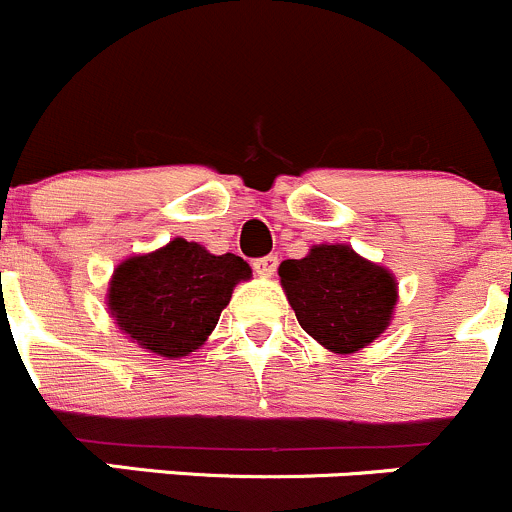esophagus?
Masks as SVG:
<instances>
[{
  "mask_svg": "<svg viewBox=\"0 0 512 512\" xmlns=\"http://www.w3.org/2000/svg\"><path fill=\"white\" fill-rule=\"evenodd\" d=\"M276 266H279V259H276L274 253H269V256H264V259L253 261V271H256L259 276H266V279H269V276H274Z\"/></svg>",
  "mask_w": 512,
  "mask_h": 512,
  "instance_id": "1",
  "label": "esophagus"
}]
</instances>
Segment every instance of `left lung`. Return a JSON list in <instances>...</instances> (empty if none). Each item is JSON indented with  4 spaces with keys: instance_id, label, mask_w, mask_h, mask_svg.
<instances>
[{
    "instance_id": "left-lung-1",
    "label": "left lung",
    "mask_w": 512,
    "mask_h": 512,
    "mask_svg": "<svg viewBox=\"0 0 512 512\" xmlns=\"http://www.w3.org/2000/svg\"><path fill=\"white\" fill-rule=\"evenodd\" d=\"M281 286L301 329L334 354L369 347L397 309V279L347 243H319L279 266Z\"/></svg>"
}]
</instances>
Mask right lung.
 <instances>
[{
	"instance_id": "right-lung-1",
	"label": "right lung",
	"mask_w": 512,
	"mask_h": 512,
	"mask_svg": "<svg viewBox=\"0 0 512 512\" xmlns=\"http://www.w3.org/2000/svg\"><path fill=\"white\" fill-rule=\"evenodd\" d=\"M248 279L251 266L236 253L216 256L201 243L173 238L120 261L105 304L130 342L158 357L180 359L208 342L236 284Z\"/></svg>"
}]
</instances>
